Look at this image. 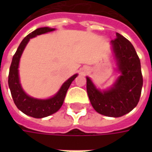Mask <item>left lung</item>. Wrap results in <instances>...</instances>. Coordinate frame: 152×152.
<instances>
[{
	"instance_id": "obj_1",
	"label": "left lung",
	"mask_w": 152,
	"mask_h": 152,
	"mask_svg": "<svg viewBox=\"0 0 152 152\" xmlns=\"http://www.w3.org/2000/svg\"><path fill=\"white\" fill-rule=\"evenodd\" d=\"M121 76L108 91L100 92L87 77V94L96 112L120 117L131 112L140 99L143 84L140 59L131 42L119 33L112 40Z\"/></svg>"
}]
</instances>
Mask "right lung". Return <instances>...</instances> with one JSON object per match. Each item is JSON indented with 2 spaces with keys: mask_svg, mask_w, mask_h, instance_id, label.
<instances>
[{
  "mask_svg": "<svg viewBox=\"0 0 152 152\" xmlns=\"http://www.w3.org/2000/svg\"><path fill=\"white\" fill-rule=\"evenodd\" d=\"M54 28H37L30 34H28L26 37L22 40L19 46L15 52V55L12 58L11 65L10 67V72H9L8 84L10 92H11L12 98L14 102L22 112L24 114L30 115L34 118H43L46 117L48 115L55 113L58 112L62 107L66 96V91L69 88L70 85L72 84L74 79L77 76V74L72 76L71 78L66 80L63 84L59 91L58 92L56 95L53 96V98L45 100H40L36 99L28 96L23 90L19 83L18 78V63L22 55V53L24 50L25 46L29 41V40L32 37H35L38 35L46 33L49 31H52Z\"/></svg>",
  "mask_w": 152,
  "mask_h": 152,
  "instance_id": "1",
  "label": "right lung"
}]
</instances>
